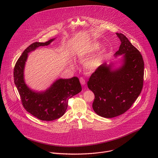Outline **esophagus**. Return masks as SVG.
Instances as JSON below:
<instances>
[{
  "instance_id": "34e87169",
  "label": "esophagus",
  "mask_w": 158,
  "mask_h": 158,
  "mask_svg": "<svg viewBox=\"0 0 158 158\" xmlns=\"http://www.w3.org/2000/svg\"><path fill=\"white\" fill-rule=\"evenodd\" d=\"M79 80H80V82H81V84L82 85H84L85 84V80L83 77H81V78L79 79Z\"/></svg>"
}]
</instances>
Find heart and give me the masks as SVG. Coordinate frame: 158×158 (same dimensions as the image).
Returning a JSON list of instances; mask_svg holds the SVG:
<instances>
[{"mask_svg": "<svg viewBox=\"0 0 158 158\" xmlns=\"http://www.w3.org/2000/svg\"><path fill=\"white\" fill-rule=\"evenodd\" d=\"M102 45L98 42L93 43L89 45L87 47H85L79 53V60L81 61H84L87 60L90 55L99 51L102 48ZM105 55L103 53L98 54L87 60L84 64V66L85 69L89 71H95L102 64Z\"/></svg>", "mask_w": 158, "mask_h": 158, "instance_id": "1", "label": "heart"}]
</instances>
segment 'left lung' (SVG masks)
<instances>
[{"label": "left lung", "mask_w": 158, "mask_h": 158, "mask_svg": "<svg viewBox=\"0 0 158 158\" xmlns=\"http://www.w3.org/2000/svg\"><path fill=\"white\" fill-rule=\"evenodd\" d=\"M114 56L122 55L121 64L114 68L113 62L101 64L87 82L95 95L94 111L99 116L111 118L127 111L140 94L143 84L144 62L140 52L121 33Z\"/></svg>", "instance_id": "left-lung-1"}]
</instances>
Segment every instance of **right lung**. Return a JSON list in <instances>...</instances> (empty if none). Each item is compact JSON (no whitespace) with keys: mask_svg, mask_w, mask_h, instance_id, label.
I'll list each match as a JSON object with an SVG mask.
<instances>
[{"mask_svg":"<svg viewBox=\"0 0 158 158\" xmlns=\"http://www.w3.org/2000/svg\"><path fill=\"white\" fill-rule=\"evenodd\" d=\"M56 38L46 42H34L23 52L14 68V82L27 112L42 121H51L61 117L68 108L69 98L79 94L82 87L79 79H58L47 89L37 92L30 89L25 82L24 71L28 53L42 46L48 45Z\"/></svg>","mask_w":158,"mask_h":158,"instance_id":"right-lung-1","label":"right lung"}]
</instances>
